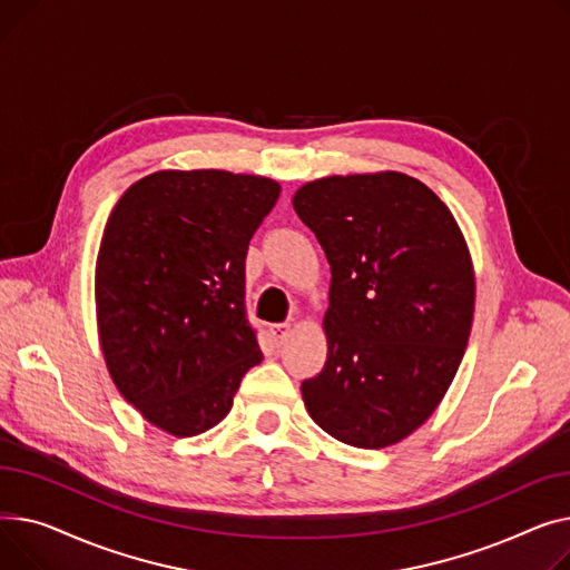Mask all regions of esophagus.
I'll return each instance as SVG.
<instances>
[{
  "label": "esophagus",
  "instance_id": "34e87169",
  "mask_svg": "<svg viewBox=\"0 0 570 570\" xmlns=\"http://www.w3.org/2000/svg\"><path fill=\"white\" fill-rule=\"evenodd\" d=\"M269 333H272V338H274L276 345H283V343L289 338L292 326H289V324H272Z\"/></svg>",
  "mask_w": 570,
  "mask_h": 570
}]
</instances>
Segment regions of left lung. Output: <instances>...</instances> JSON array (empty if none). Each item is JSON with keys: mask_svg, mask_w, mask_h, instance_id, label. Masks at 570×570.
I'll return each instance as SVG.
<instances>
[{"mask_svg": "<svg viewBox=\"0 0 570 570\" xmlns=\"http://www.w3.org/2000/svg\"><path fill=\"white\" fill-rule=\"evenodd\" d=\"M292 205L331 264L326 363L311 419L356 449L403 442L438 410L470 343L476 278L451 209L403 173L333 175Z\"/></svg>", "mask_w": 570, "mask_h": 570, "instance_id": "left-lung-1", "label": "left lung"}]
</instances>
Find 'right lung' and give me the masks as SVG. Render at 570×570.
I'll list each match as a JSON object with an SVG mask.
<instances>
[{"label":"right lung","mask_w":570,"mask_h":570,"mask_svg":"<svg viewBox=\"0 0 570 570\" xmlns=\"http://www.w3.org/2000/svg\"><path fill=\"white\" fill-rule=\"evenodd\" d=\"M281 184L227 170H160L115 205L96 257L108 373L145 421L175 438L220 423L262 361L244 311L248 242Z\"/></svg>","instance_id":"right-lung-1"}]
</instances>
